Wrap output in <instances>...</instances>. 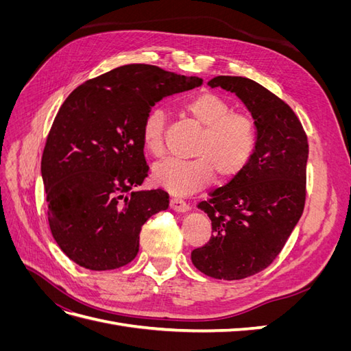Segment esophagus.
Returning <instances> with one entry per match:
<instances>
[{"instance_id": "esophagus-1", "label": "esophagus", "mask_w": 351, "mask_h": 351, "mask_svg": "<svg viewBox=\"0 0 351 351\" xmlns=\"http://www.w3.org/2000/svg\"><path fill=\"white\" fill-rule=\"evenodd\" d=\"M169 206H171V209H174L176 212H183V214L189 210V205L180 197H173L171 200H169Z\"/></svg>"}]
</instances>
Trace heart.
I'll return each instance as SVG.
<instances>
[{
  "instance_id": "1",
  "label": "heart",
  "mask_w": 351,
  "mask_h": 351,
  "mask_svg": "<svg viewBox=\"0 0 351 351\" xmlns=\"http://www.w3.org/2000/svg\"><path fill=\"white\" fill-rule=\"evenodd\" d=\"M186 112L204 127L193 149L195 159H165L158 162L152 176L155 183L176 196H186L206 187L217 173L221 182L236 178L247 167L256 149L258 130L250 115L232 112L231 104L217 93L204 92L190 99ZM165 112L154 108L142 124V142L154 156L164 154Z\"/></svg>"
}]
</instances>
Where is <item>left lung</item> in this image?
Masks as SVG:
<instances>
[{
	"mask_svg": "<svg viewBox=\"0 0 351 351\" xmlns=\"http://www.w3.org/2000/svg\"><path fill=\"white\" fill-rule=\"evenodd\" d=\"M208 84L246 105L258 142L243 173L197 205L212 222V237L192 252V262L208 277L241 280L269 267L299 222L309 145L293 110L259 83L217 76Z\"/></svg>",
	"mask_w": 351,
	"mask_h": 351,
	"instance_id": "8db88e82",
	"label": "left lung"
}]
</instances>
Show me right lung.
I'll list each match as a JSON object with an SVG mask.
<instances>
[{
	"label": "right lung",
	"mask_w": 351,
	"mask_h": 351,
	"mask_svg": "<svg viewBox=\"0 0 351 351\" xmlns=\"http://www.w3.org/2000/svg\"><path fill=\"white\" fill-rule=\"evenodd\" d=\"M202 83L129 64L84 82L61 105L40 174L51 232L73 262L108 271L136 258L142 226L169 204L161 189H137L147 176L143 120L162 98Z\"/></svg>",
	"instance_id": "1"
}]
</instances>
